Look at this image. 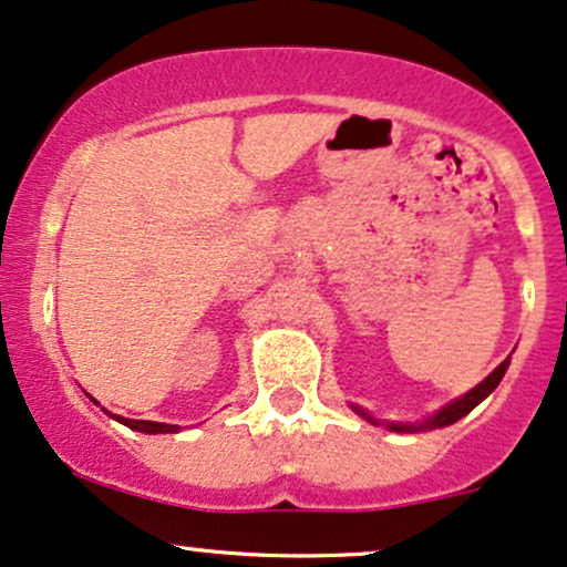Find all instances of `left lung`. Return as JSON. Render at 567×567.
Listing matches in <instances>:
<instances>
[{"mask_svg": "<svg viewBox=\"0 0 567 567\" xmlns=\"http://www.w3.org/2000/svg\"><path fill=\"white\" fill-rule=\"evenodd\" d=\"M509 360L512 357H506L504 362H501V365L493 370L491 375H487L485 381H480L477 386L474 389H470V392L466 394H461V396H455L453 402H447V405H442L440 410H434L432 415H429V419H424L421 421V424H402V421H379L375 419V415H370L365 408H360V405H354V402H351V410H354L357 415H362V419L368 421V424H373V426H386L389 432H429V429H442V426H451V424H455V421L458 419H464L466 413H472L474 408L480 405V402L485 400L487 394L493 392V389L498 386L501 383V379H504V373H506V368H509Z\"/></svg>", "mask_w": 567, "mask_h": 567, "instance_id": "left-lung-1", "label": "left lung"}]
</instances>
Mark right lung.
I'll return each mask as SVG.
<instances>
[{
    "label": "right lung",
    "mask_w": 567,
    "mask_h": 567,
    "mask_svg": "<svg viewBox=\"0 0 567 567\" xmlns=\"http://www.w3.org/2000/svg\"><path fill=\"white\" fill-rule=\"evenodd\" d=\"M112 419H116L120 424H125L130 429H135V432H143V434H175L178 432V426L175 424H159V421H133V419H125V415H112Z\"/></svg>",
    "instance_id": "add662e5"
}]
</instances>
